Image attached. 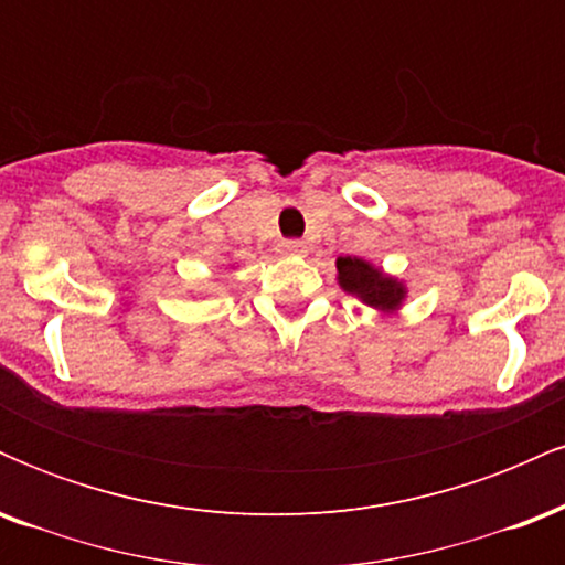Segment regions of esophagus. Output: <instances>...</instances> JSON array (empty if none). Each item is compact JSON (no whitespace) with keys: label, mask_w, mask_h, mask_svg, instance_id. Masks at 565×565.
I'll return each mask as SVG.
<instances>
[{"label":"esophagus","mask_w":565,"mask_h":565,"mask_svg":"<svg viewBox=\"0 0 565 565\" xmlns=\"http://www.w3.org/2000/svg\"><path fill=\"white\" fill-rule=\"evenodd\" d=\"M278 249H281L284 255H305V252H308V244L300 242V238H284V242L278 244Z\"/></svg>","instance_id":"obj_1"}]
</instances>
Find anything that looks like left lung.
Instances as JSON below:
<instances>
[{"instance_id": "obj_1", "label": "left lung", "mask_w": 565, "mask_h": 565, "mask_svg": "<svg viewBox=\"0 0 565 565\" xmlns=\"http://www.w3.org/2000/svg\"><path fill=\"white\" fill-rule=\"evenodd\" d=\"M337 278H340V287L348 295L361 297V300L377 310H395L406 295L404 284L385 276L366 260H359V257H340L337 260Z\"/></svg>"}]
</instances>
